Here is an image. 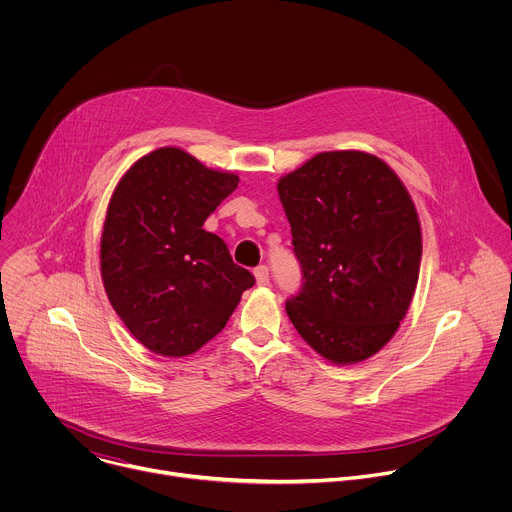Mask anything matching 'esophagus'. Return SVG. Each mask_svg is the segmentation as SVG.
<instances>
[{
	"label": "esophagus",
	"mask_w": 512,
	"mask_h": 512,
	"mask_svg": "<svg viewBox=\"0 0 512 512\" xmlns=\"http://www.w3.org/2000/svg\"><path fill=\"white\" fill-rule=\"evenodd\" d=\"M255 279H257V285H267L269 283V269H267V265H259V267H255Z\"/></svg>",
	"instance_id": "34e87169"
}]
</instances>
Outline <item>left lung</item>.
I'll use <instances>...</instances> for the list:
<instances>
[{"mask_svg":"<svg viewBox=\"0 0 512 512\" xmlns=\"http://www.w3.org/2000/svg\"><path fill=\"white\" fill-rule=\"evenodd\" d=\"M277 192L302 267L285 312L334 364L377 354L415 294L421 227L399 176L377 156L324 152L289 172Z\"/></svg>","mask_w":512,"mask_h":512,"instance_id":"obj_1","label":"left lung"}]
</instances>
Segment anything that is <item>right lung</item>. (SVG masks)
I'll return each instance as SVG.
<instances>
[{
	"label": "right lung",
	"instance_id": "right-lung-1",
	"mask_svg": "<svg viewBox=\"0 0 512 512\" xmlns=\"http://www.w3.org/2000/svg\"><path fill=\"white\" fill-rule=\"evenodd\" d=\"M239 176L178 148L139 158L119 180L101 235L107 298L129 332L156 354L188 356L221 332L251 271L202 229Z\"/></svg>",
	"mask_w": 512,
	"mask_h": 512
}]
</instances>
